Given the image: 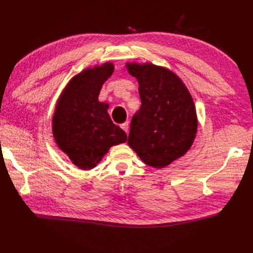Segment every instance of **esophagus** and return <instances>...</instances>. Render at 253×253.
<instances>
[{
    "mask_svg": "<svg viewBox=\"0 0 253 253\" xmlns=\"http://www.w3.org/2000/svg\"><path fill=\"white\" fill-rule=\"evenodd\" d=\"M121 128L126 133H127L128 132V122H125V123H123V125H121Z\"/></svg>",
    "mask_w": 253,
    "mask_h": 253,
    "instance_id": "1",
    "label": "esophagus"
}]
</instances>
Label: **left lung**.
I'll return each instance as SVG.
<instances>
[{
	"label": "left lung",
	"mask_w": 253,
	"mask_h": 253,
	"mask_svg": "<svg viewBox=\"0 0 253 253\" xmlns=\"http://www.w3.org/2000/svg\"><path fill=\"white\" fill-rule=\"evenodd\" d=\"M136 78L142 106L133 117L127 144L149 167L162 169L192 147L198 127L194 99L176 74L151 63L126 64Z\"/></svg>",
	"instance_id": "left-lung-1"
}]
</instances>
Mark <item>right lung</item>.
I'll return each instance as SVG.
<instances>
[{
	"label": "right lung",
	"mask_w": 253,
	"mask_h": 253,
	"mask_svg": "<svg viewBox=\"0 0 253 253\" xmlns=\"http://www.w3.org/2000/svg\"><path fill=\"white\" fill-rule=\"evenodd\" d=\"M114 69L111 61L83 69L67 83L55 105V143L81 170L93 169L110 147L126 142V132L110 119L109 104L98 100Z\"/></svg>",
	"instance_id": "obj_1"
}]
</instances>
